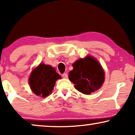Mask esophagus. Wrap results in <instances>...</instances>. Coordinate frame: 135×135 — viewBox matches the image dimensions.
<instances>
[{
    "mask_svg": "<svg viewBox=\"0 0 135 135\" xmlns=\"http://www.w3.org/2000/svg\"><path fill=\"white\" fill-rule=\"evenodd\" d=\"M62 77H63V78H68V74L66 73L62 74Z\"/></svg>",
    "mask_w": 135,
    "mask_h": 135,
    "instance_id": "esophagus-1",
    "label": "esophagus"
}]
</instances>
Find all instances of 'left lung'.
<instances>
[{"label": "left lung", "instance_id": "left-lung-1", "mask_svg": "<svg viewBox=\"0 0 135 135\" xmlns=\"http://www.w3.org/2000/svg\"><path fill=\"white\" fill-rule=\"evenodd\" d=\"M73 70L69 72V80L81 93L89 95L101 87L104 81V72L95 58L86 56L73 64Z\"/></svg>", "mask_w": 135, "mask_h": 135}]
</instances>
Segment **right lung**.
I'll return each mask as SVG.
<instances>
[{"label": "right lung", "instance_id": "obj_1", "mask_svg": "<svg viewBox=\"0 0 135 135\" xmlns=\"http://www.w3.org/2000/svg\"><path fill=\"white\" fill-rule=\"evenodd\" d=\"M60 78L54 68L42 63L33 70L29 83L31 90L36 95L45 98L51 93L56 80Z\"/></svg>", "mask_w": 135, "mask_h": 135}]
</instances>
